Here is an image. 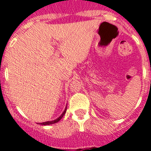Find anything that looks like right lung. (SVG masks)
I'll list each match as a JSON object with an SVG mask.
<instances>
[{
    "label": "right lung",
    "instance_id": "add662e5",
    "mask_svg": "<svg viewBox=\"0 0 151 151\" xmlns=\"http://www.w3.org/2000/svg\"><path fill=\"white\" fill-rule=\"evenodd\" d=\"M66 106H66V108H65V110H63V114H62L60 115V116H59V117H58V118L53 120V121H49V122H41V123H37V124H41V125H49V124H55V123H57V122H59V121H60V120L62 119V117H63L64 114H66Z\"/></svg>",
    "mask_w": 151,
    "mask_h": 151
}]
</instances>
